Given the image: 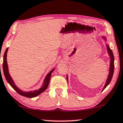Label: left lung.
I'll return each instance as SVG.
<instances>
[{"label": "left lung", "mask_w": 123, "mask_h": 123, "mask_svg": "<svg viewBox=\"0 0 123 123\" xmlns=\"http://www.w3.org/2000/svg\"><path fill=\"white\" fill-rule=\"evenodd\" d=\"M103 38L105 40V37L103 36ZM107 51H108V53H109V55L110 56V71H109V74H108V78H107V80H106V82H105V84L104 86V87L103 88V91L105 89V88L109 85V83L111 82V80L112 78L113 77V72H114V57H113V52L111 49H110L109 46L107 45ZM67 78H68V76H67ZM68 80V79H67Z\"/></svg>", "instance_id": "8db88e82"}]
</instances>
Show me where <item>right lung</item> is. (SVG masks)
<instances>
[{"label":"right lung","instance_id":"add662e5","mask_svg":"<svg viewBox=\"0 0 123 123\" xmlns=\"http://www.w3.org/2000/svg\"><path fill=\"white\" fill-rule=\"evenodd\" d=\"M8 49L7 48L6 50L4 52V57H3V73L4 75L5 76V78L7 80V81L8 82V83L11 86L12 88H13L15 91H16L18 94H19L21 95L24 96L25 97L27 98H34L36 96H38V95L41 94L42 92H43V91L45 90L46 88H48V85H49V81H50L51 75H52V73L54 71V69L52 70V71H50V72L48 74V75H46V77L45 78L44 81L43 82V87H41L39 90H34L32 91H28V92H25V91H23L21 90H20L16 85H15V83H14L13 80H12L10 74H9L8 71V65H7V53Z\"/></svg>","mask_w":123,"mask_h":123}]
</instances>
